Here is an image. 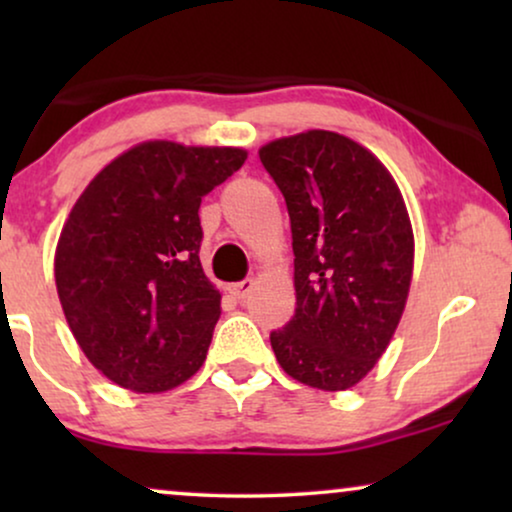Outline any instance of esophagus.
I'll list each match as a JSON object with an SVG mask.
<instances>
[{
	"mask_svg": "<svg viewBox=\"0 0 512 512\" xmlns=\"http://www.w3.org/2000/svg\"><path fill=\"white\" fill-rule=\"evenodd\" d=\"M254 286H256V282L254 279H244V282H237V284H230L228 286V291L233 293L235 298H247L251 291H254Z\"/></svg>",
	"mask_w": 512,
	"mask_h": 512,
	"instance_id": "1",
	"label": "esophagus"
}]
</instances>
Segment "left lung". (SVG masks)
Returning <instances> with one entry per match:
<instances>
[{"label": "left lung", "mask_w": 512, "mask_h": 512, "mask_svg": "<svg viewBox=\"0 0 512 512\" xmlns=\"http://www.w3.org/2000/svg\"><path fill=\"white\" fill-rule=\"evenodd\" d=\"M258 158L286 200L296 314L270 345L293 380L359 384L387 352L408 303L415 235L382 160L331 130L279 137Z\"/></svg>", "instance_id": "8db88e82"}]
</instances>
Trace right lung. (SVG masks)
Here are the masks:
<instances>
[{"instance_id": "1", "label": "right lung", "mask_w": 512, "mask_h": 512, "mask_svg": "<svg viewBox=\"0 0 512 512\" xmlns=\"http://www.w3.org/2000/svg\"><path fill=\"white\" fill-rule=\"evenodd\" d=\"M244 160L240 146L149 139L104 165L74 202L55 286L81 352L118 387L163 394L205 363L221 293L198 256V209Z\"/></svg>"}]
</instances>
